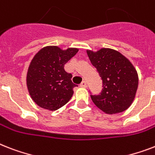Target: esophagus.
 <instances>
[{
	"label": "esophagus",
	"mask_w": 155,
	"mask_h": 155,
	"mask_svg": "<svg viewBox=\"0 0 155 155\" xmlns=\"http://www.w3.org/2000/svg\"><path fill=\"white\" fill-rule=\"evenodd\" d=\"M80 86L81 87H87L86 81H83V82H82L81 84H80Z\"/></svg>",
	"instance_id": "1"
}]
</instances>
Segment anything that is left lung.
<instances>
[{
    "mask_svg": "<svg viewBox=\"0 0 155 155\" xmlns=\"http://www.w3.org/2000/svg\"><path fill=\"white\" fill-rule=\"evenodd\" d=\"M91 63L103 81L99 95H91L95 106L107 114H116L127 110L136 94L139 77L128 59L110 48L97 51H87Z\"/></svg>",
    "mask_w": 155,
    "mask_h": 155,
    "instance_id": "1",
    "label": "left lung"
}]
</instances>
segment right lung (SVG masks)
I'll return each instance as SVG.
<instances>
[{
  "instance_id": "obj_1",
  "label": "right lung",
  "mask_w": 155,
  "mask_h": 155,
  "mask_svg": "<svg viewBox=\"0 0 155 155\" xmlns=\"http://www.w3.org/2000/svg\"><path fill=\"white\" fill-rule=\"evenodd\" d=\"M78 51L72 48L62 50L57 46H47L35 55L26 80L30 96L39 107L56 110L71 99L77 85L71 81L72 75L64 70V64Z\"/></svg>"
}]
</instances>
